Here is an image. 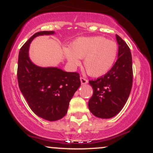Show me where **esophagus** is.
I'll list each match as a JSON object with an SVG mask.
<instances>
[{
    "instance_id": "34e87169",
    "label": "esophagus",
    "mask_w": 153,
    "mask_h": 153,
    "mask_svg": "<svg viewBox=\"0 0 153 153\" xmlns=\"http://www.w3.org/2000/svg\"><path fill=\"white\" fill-rule=\"evenodd\" d=\"M80 82H81V84H82V85L86 84L88 83V80L86 78H83V77H80Z\"/></svg>"
}]
</instances>
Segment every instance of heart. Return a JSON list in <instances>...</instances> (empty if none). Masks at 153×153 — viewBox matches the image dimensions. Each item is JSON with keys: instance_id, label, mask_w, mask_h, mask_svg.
Instances as JSON below:
<instances>
[{"instance_id": "b5f03b06", "label": "heart", "mask_w": 153, "mask_h": 153, "mask_svg": "<svg viewBox=\"0 0 153 153\" xmlns=\"http://www.w3.org/2000/svg\"><path fill=\"white\" fill-rule=\"evenodd\" d=\"M64 53L74 66L80 64L79 58H84V68L88 74L100 77L106 74L114 64L118 45L103 36L81 37L75 40L70 49H65Z\"/></svg>"}]
</instances>
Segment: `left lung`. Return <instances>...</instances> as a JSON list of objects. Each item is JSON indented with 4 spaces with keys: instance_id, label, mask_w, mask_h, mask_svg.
Here are the masks:
<instances>
[{
    "instance_id": "1",
    "label": "left lung",
    "mask_w": 153,
    "mask_h": 153,
    "mask_svg": "<svg viewBox=\"0 0 153 153\" xmlns=\"http://www.w3.org/2000/svg\"><path fill=\"white\" fill-rule=\"evenodd\" d=\"M118 59L106 74L89 80L94 94L88 108L96 117L109 119L122 109L131 92L133 80L132 60L130 49L119 35Z\"/></svg>"
}]
</instances>
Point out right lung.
Here are the masks:
<instances>
[{
	"mask_svg": "<svg viewBox=\"0 0 153 153\" xmlns=\"http://www.w3.org/2000/svg\"><path fill=\"white\" fill-rule=\"evenodd\" d=\"M53 31H39L20 49L17 78L21 92L33 112L48 121L62 119L67 114L71 99L80 85L77 72H65L57 68H40L29 59L28 51L33 39L52 34Z\"/></svg>",
	"mask_w": 153,
	"mask_h": 153,
	"instance_id": "1",
	"label": "right lung"
}]
</instances>
